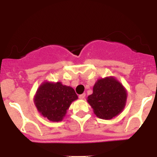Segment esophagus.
Returning <instances> with one entry per match:
<instances>
[{"instance_id":"1","label":"esophagus","mask_w":157,"mask_h":157,"mask_svg":"<svg viewBox=\"0 0 157 157\" xmlns=\"http://www.w3.org/2000/svg\"><path fill=\"white\" fill-rule=\"evenodd\" d=\"M85 97H86V94H85V93L82 94H80V95H79V98L81 99V100L84 99Z\"/></svg>"}]
</instances>
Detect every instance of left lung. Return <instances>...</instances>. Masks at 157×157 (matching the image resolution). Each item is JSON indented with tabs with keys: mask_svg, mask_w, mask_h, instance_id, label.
I'll list each match as a JSON object with an SVG mask.
<instances>
[{
	"mask_svg": "<svg viewBox=\"0 0 157 157\" xmlns=\"http://www.w3.org/2000/svg\"><path fill=\"white\" fill-rule=\"evenodd\" d=\"M87 101L98 118L111 120L123 111L127 101V91L113 77L98 79L93 87L92 94Z\"/></svg>",
	"mask_w": 157,
	"mask_h": 157,
	"instance_id": "8db88e82",
	"label": "left lung"
}]
</instances>
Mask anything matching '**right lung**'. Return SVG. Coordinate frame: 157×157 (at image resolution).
Instances as JSON below:
<instances>
[{
	"instance_id": "1",
	"label": "right lung",
	"mask_w": 157,
	"mask_h": 157,
	"mask_svg": "<svg viewBox=\"0 0 157 157\" xmlns=\"http://www.w3.org/2000/svg\"><path fill=\"white\" fill-rule=\"evenodd\" d=\"M78 99L71 86L61 82L44 81L37 89L34 103L44 117L52 122L62 121L71 102Z\"/></svg>"
}]
</instances>
